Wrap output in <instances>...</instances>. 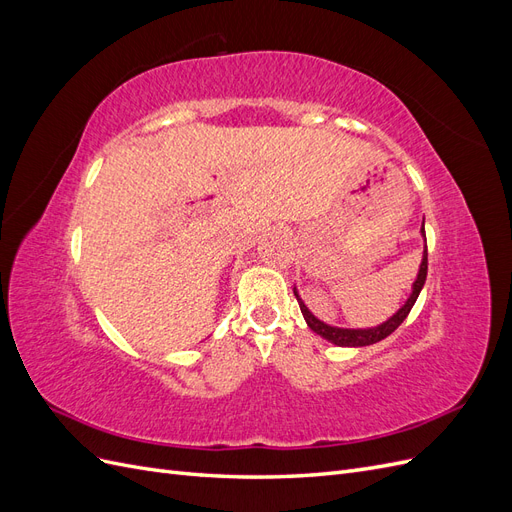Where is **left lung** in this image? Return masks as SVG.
<instances>
[{
	"label": "left lung",
	"mask_w": 512,
	"mask_h": 512,
	"mask_svg": "<svg viewBox=\"0 0 512 512\" xmlns=\"http://www.w3.org/2000/svg\"><path fill=\"white\" fill-rule=\"evenodd\" d=\"M425 232V222H423V228ZM427 280V245H425V252H423V262H421V269H418V275H416V282L412 284V294L408 297L406 305L399 309L397 314H393L389 320L378 324V327L374 329H339V327H331V324H324L322 320H318L312 312H309L307 305L301 301L297 288H294V297H297L299 301V307H301V314L307 322V327L312 329L316 335H320L322 339H327V342L335 344V346H342V348H361V346H371L376 342H382L384 337H389L401 322H404L410 314V309L414 307L418 294H421L423 290V284Z\"/></svg>",
	"instance_id": "1"
}]
</instances>
